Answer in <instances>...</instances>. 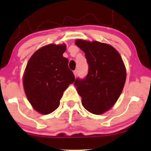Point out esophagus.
Masks as SVG:
<instances>
[{"instance_id":"esophagus-1","label":"esophagus","mask_w":151,"mask_h":151,"mask_svg":"<svg viewBox=\"0 0 151 151\" xmlns=\"http://www.w3.org/2000/svg\"><path fill=\"white\" fill-rule=\"evenodd\" d=\"M73 72H74V76H75V77H76V76L77 75V70H75Z\"/></svg>"}]
</instances>
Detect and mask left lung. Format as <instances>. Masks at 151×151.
Segmentation results:
<instances>
[{"label": "left lung", "mask_w": 151, "mask_h": 151, "mask_svg": "<svg viewBox=\"0 0 151 151\" xmlns=\"http://www.w3.org/2000/svg\"><path fill=\"white\" fill-rule=\"evenodd\" d=\"M76 45L85 53L89 65L86 77L74 81L83 106L93 114L109 110L120 96L126 79L121 55L111 45L98 41L77 40Z\"/></svg>", "instance_id": "obj_1"}]
</instances>
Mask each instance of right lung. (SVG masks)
<instances>
[{
  "label": "right lung",
  "mask_w": 151,
  "mask_h": 151,
  "mask_svg": "<svg viewBox=\"0 0 151 151\" xmlns=\"http://www.w3.org/2000/svg\"><path fill=\"white\" fill-rule=\"evenodd\" d=\"M65 44L40 48L30 58L23 75L24 90L35 111L49 114L60 106L64 91L74 83V75L64 58Z\"/></svg>",
  "instance_id": "right-lung-1"
}]
</instances>
